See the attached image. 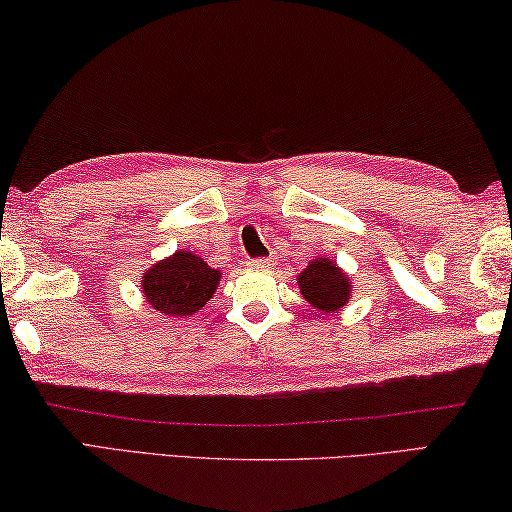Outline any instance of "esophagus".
<instances>
[{"label":"esophagus","mask_w":512,"mask_h":512,"mask_svg":"<svg viewBox=\"0 0 512 512\" xmlns=\"http://www.w3.org/2000/svg\"><path fill=\"white\" fill-rule=\"evenodd\" d=\"M248 269H255V271H269L271 269V259H253V262H248Z\"/></svg>","instance_id":"34e87169"}]
</instances>
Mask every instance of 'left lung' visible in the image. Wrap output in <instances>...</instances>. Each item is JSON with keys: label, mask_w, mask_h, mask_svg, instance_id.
Masks as SVG:
<instances>
[{"label": "left lung", "mask_w": 512, "mask_h": 512, "mask_svg": "<svg viewBox=\"0 0 512 512\" xmlns=\"http://www.w3.org/2000/svg\"><path fill=\"white\" fill-rule=\"evenodd\" d=\"M296 280L300 296L312 305V310L323 314L339 312L353 296V282L348 273L328 255L310 259Z\"/></svg>", "instance_id": "left-lung-1"}]
</instances>
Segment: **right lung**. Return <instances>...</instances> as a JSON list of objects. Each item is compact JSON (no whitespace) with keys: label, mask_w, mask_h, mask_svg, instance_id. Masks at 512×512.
<instances>
[{"label":"right lung","mask_w":512,"mask_h":512,"mask_svg":"<svg viewBox=\"0 0 512 512\" xmlns=\"http://www.w3.org/2000/svg\"><path fill=\"white\" fill-rule=\"evenodd\" d=\"M223 273L191 250H175L141 275L145 303L168 319H189L216 294Z\"/></svg>","instance_id":"1"}]
</instances>
